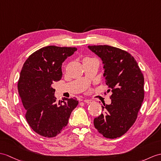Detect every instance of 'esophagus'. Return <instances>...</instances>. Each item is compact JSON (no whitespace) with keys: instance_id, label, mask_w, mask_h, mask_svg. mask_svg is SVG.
I'll use <instances>...</instances> for the list:
<instances>
[{"instance_id":"34e87169","label":"esophagus","mask_w":161,"mask_h":161,"mask_svg":"<svg viewBox=\"0 0 161 161\" xmlns=\"http://www.w3.org/2000/svg\"><path fill=\"white\" fill-rule=\"evenodd\" d=\"M84 102H85V103H92V102H93V101L92 100H89V99H84L83 100Z\"/></svg>"}]
</instances>
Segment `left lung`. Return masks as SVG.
Masks as SVG:
<instances>
[{"mask_svg":"<svg viewBox=\"0 0 161 161\" xmlns=\"http://www.w3.org/2000/svg\"><path fill=\"white\" fill-rule=\"evenodd\" d=\"M88 48L102 59L108 91H112L111 103L102 106L94 125L104 137L116 139L128 131L137 118L144 99L143 75L127 51L108 45Z\"/></svg>","mask_w":161,"mask_h":161,"instance_id":"8db88e82","label":"left lung"}]
</instances>
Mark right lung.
Returning a JSON list of instances; mask_svg holds the SVG:
<instances>
[{"label":"right lung","instance_id":"obj_1","mask_svg":"<svg viewBox=\"0 0 161 161\" xmlns=\"http://www.w3.org/2000/svg\"><path fill=\"white\" fill-rule=\"evenodd\" d=\"M76 51L75 47H43L30 55L22 66L18 92L27 123L41 136L51 138L60 133L79 103L75 98L56 102L52 86L62 77V63Z\"/></svg>","mask_w":161,"mask_h":161}]
</instances>
